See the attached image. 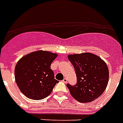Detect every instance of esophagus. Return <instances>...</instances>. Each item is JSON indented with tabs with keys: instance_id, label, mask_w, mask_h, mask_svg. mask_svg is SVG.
<instances>
[{
	"instance_id": "34e87169",
	"label": "esophagus",
	"mask_w": 123,
	"mask_h": 123,
	"mask_svg": "<svg viewBox=\"0 0 123 123\" xmlns=\"http://www.w3.org/2000/svg\"><path fill=\"white\" fill-rule=\"evenodd\" d=\"M62 82H63L64 83H65V84H66V83H67V78H64V79H63V80H62Z\"/></svg>"
}]
</instances>
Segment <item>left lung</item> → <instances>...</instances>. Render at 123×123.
I'll use <instances>...</instances> for the list:
<instances>
[{
  "instance_id": "obj_1",
  "label": "left lung",
  "mask_w": 123,
  "mask_h": 123,
  "mask_svg": "<svg viewBox=\"0 0 123 123\" xmlns=\"http://www.w3.org/2000/svg\"><path fill=\"white\" fill-rule=\"evenodd\" d=\"M68 58L77 78L75 85L67 84L71 95L82 103L90 102L99 98L108 84L109 70L105 62L90 53L70 55Z\"/></svg>"
}]
</instances>
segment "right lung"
Listing matches in <instances>:
<instances>
[{"instance_id":"right-lung-1","label":"right lung","mask_w":123,"mask_h":123,"mask_svg":"<svg viewBox=\"0 0 123 123\" xmlns=\"http://www.w3.org/2000/svg\"><path fill=\"white\" fill-rule=\"evenodd\" d=\"M57 55L37 51L23 56L15 67V80L27 98L39 100L47 97L58 80L55 79L51 64Z\"/></svg>"}]
</instances>
